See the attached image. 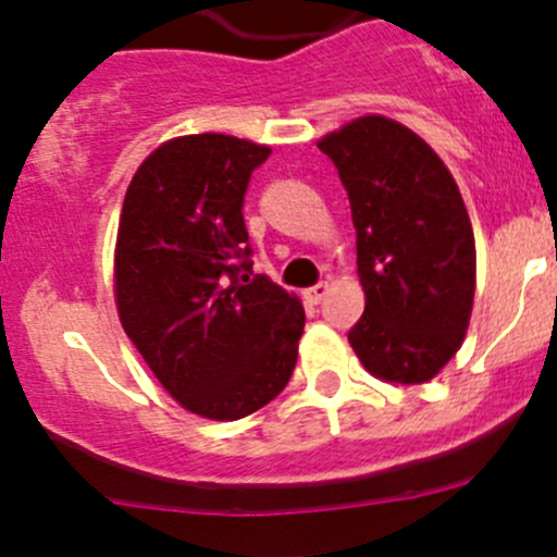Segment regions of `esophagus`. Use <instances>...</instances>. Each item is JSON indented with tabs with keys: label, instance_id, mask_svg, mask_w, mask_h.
Returning a JSON list of instances; mask_svg holds the SVG:
<instances>
[{
	"label": "esophagus",
	"instance_id": "esophagus-1",
	"mask_svg": "<svg viewBox=\"0 0 557 557\" xmlns=\"http://www.w3.org/2000/svg\"><path fill=\"white\" fill-rule=\"evenodd\" d=\"M329 290H331L329 283H318V285H312L305 296H307V301H312V305H320V301L329 296Z\"/></svg>",
	"mask_w": 557,
	"mask_h": 557
}]
</instances>
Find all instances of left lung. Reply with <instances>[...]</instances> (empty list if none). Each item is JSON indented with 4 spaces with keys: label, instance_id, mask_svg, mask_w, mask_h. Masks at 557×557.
Wrapping results in <instances>:
<instances>
[{
    "label": "left lung",
    "instance_id": "left-lung-1",
    "mask_svg": "<svg viewBox=\"0 0 557 557\" xmlns=\"http://www.w3.org/2000/svg\"><path fill=\"white\" fill-rule=\"evenodd\" d=\"M318 148L350 199L367 294L347 339L374 377L425 383L458 352L474 301V234L458 185L418 134L383 115Z\"/></svg>",
    "mask_w": 557,
    "mask_h": 557
}]
</instances>
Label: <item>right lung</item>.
Instances as JSON below:
<instances>
[{"label":"right lung","instance_id":"1","mask_svg":"<svg viewBox=\"0 0 557 557\" xmlns=\"http://www.w3.org/2000/svg\"><path fill=\"white\" fill-rule=\"evenodd\" d=\"M267 145L190 134L161 145L126 190L115 245L123 331L185 409L239 420L294 374L305 307L252 274L245 194Z\"/></svg>","mask_w":557,"mask_h":557}]
</instances>
